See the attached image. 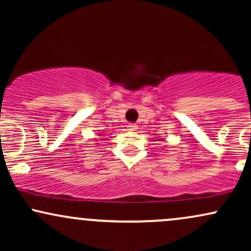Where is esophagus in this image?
<instances>
[{"label": "esophagus", "mask_w": 251, "mask_h": 251, "mask_svg": "<svg viewBox=\"0 0 251 251\" xmlns=\"http://www.w3.org/2000/svg\"><path fill=\"white\" fill-rule=\"evenodd\" d=\"M126 127H127L128 131H135V129L138 128V126L135 125V124H128V125L126 126Z\"/></svg>", "instance_id": "esophagus-1"}]
</instances>
